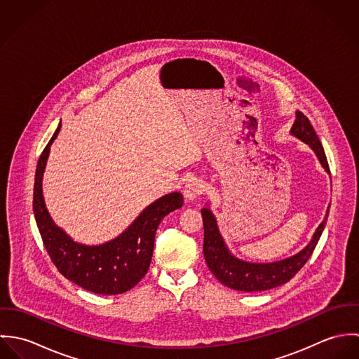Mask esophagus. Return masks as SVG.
<instances>
[{"label":"esophagus","instance_id":"34e87169","mask_svg":"<svg viewBox=\"0 0 359 359\" xmlns=\"http://www.w3.org/2000/svg\"><path fill=\"white\" fill-rule=\"evenodd\" d=\"M205 185L202 180L198 178H191L184 188V195L188 201H194L205 194Z\"/></svg>","mask_w":359,"mask_h":359}]
</instances>
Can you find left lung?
I'll return each mask as SVG.
<instances>
[{"instance_id":"obj_1","label":"left lung","mask_w":359,"mask_h":359,"mask_svg":"<svg viewBox=\"0 0 359 359\" xmlns=\"http://www.w3.org/2000/svg\"><path fill=\"white\" fill-rule=\"evenodd\" d=\"M296 116L297 118L292 127V134L308 144L318 156L325 170L330 172L323 147L307 116H304L302 111H297ZM202 217L205 225L203 253L207 266L222 285L241 292L269 290L289 282L306 265L308 258L313 253L327 218L326 215L323 222L313 233L311 243L299 255L271 264H252L231 256L218 232L217 221L208 208L202 210Z\"/></svg>"}]
</instances>
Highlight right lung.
Wrapping results in <instances>:
<instances>
[{
	"label": "right lung",
	"instance_id": "add662e5",
	"mask_svg": "<svg viewBox=\"0 0 359 359\" xmlns=\"http://www.w3.org/2000/svg\"><path fill=\"white\" fill-rule=\"evenodd\" d=\"M60 124L39 158L33 192L36 222L53 265L80 287L97 294H121L133 289L148 272L154 255V235L160 221L182 207L180 192L168 194L148 205L140 217L116 239L101 246L73 242L53 222L44 205L41 181L53 140Z\"/></svg>",
	"mask_w": 359,
	"mask_h": 359
}]
</instances>
